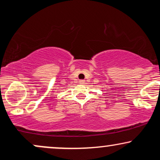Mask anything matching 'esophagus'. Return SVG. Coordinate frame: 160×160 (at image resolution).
Returning a JSON list of instances; mask_svg holds the SVG:
<instances>
[{"instance_id": "esophagus-1", "label": "esophagus", "mask_w": 160, "mask_h": 160, "mask_svg": "<svg viewBox=\"0 0 160 160\" xmlns=\"http://www.w3.org/2000/svg\"><path fill=\"white\" fill-rule=\"evenodd\" d=\"M79 82H80V83H81V84H83L84 82H85V80H80Z\"/></svg>"}]
</instances>
